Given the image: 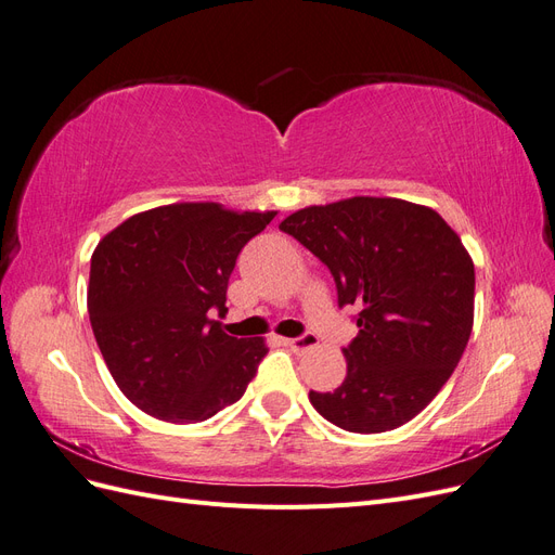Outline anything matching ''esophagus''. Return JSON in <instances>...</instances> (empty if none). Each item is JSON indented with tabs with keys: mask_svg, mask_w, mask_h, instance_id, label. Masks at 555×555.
<instances>
[{
	"mask_svg": "<svg viewBox=\"0 0 555 555\" xmlns=\"http://www.w3.org/2000/svg\"><path fill=\"white\" fill-rule=\"evenodd\" d=\"M282 343L287 345L292 351H296V354H304V351H308V349L319 345L314 333H306V335H300V338H287V340H282Z\"/></svg>",
	"mask_w": 555,
	"mask_h": 555,
	"instance_id": "34e87169",
	"label": "esophagus"
}]
</instances>
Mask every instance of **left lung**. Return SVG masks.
<instances>
[{
  "label": "left lung",
  "instance_id": "8db88e82",
  "mask_svg": "<svg viewBox=\"0 0 555 555\" xmlns=\"http://www.w3.org/2000/svg\"><path fill=\"white\" fill-rule=\"evenodd\" d=\"M280 229L328 266L338 304L357 306L359 335L343 349L347 377L310 391L312 408L349 433L408 424L440 393L475 322V263L428 206L351 196L308 206Z\"/></svg>",
  "mask_w": 555,
  "mask_h": 555
}]
</instances>
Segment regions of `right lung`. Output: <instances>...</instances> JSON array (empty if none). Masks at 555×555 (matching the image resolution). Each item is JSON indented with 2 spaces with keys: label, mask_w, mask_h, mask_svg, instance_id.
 <instances>
[{
  "label": "right lung",
  "mask_w": 555,
  "mask_h": 555,
  "mask_svg": "<svg viewBox=\"0 0 555 555\" xmlns=\"http://www.w3.org/2000/svg\"><path fill=\"white\" fill-rule=\"evenodd\" d=\"M278 212L171 204L131 215L99 241L88 287L94 338L120 391L150 416L198 424L241 400L263 338H233L227 310L241 249Z\"/></svg>",
  "instance_id": "add662e5"
}]
</instances>
